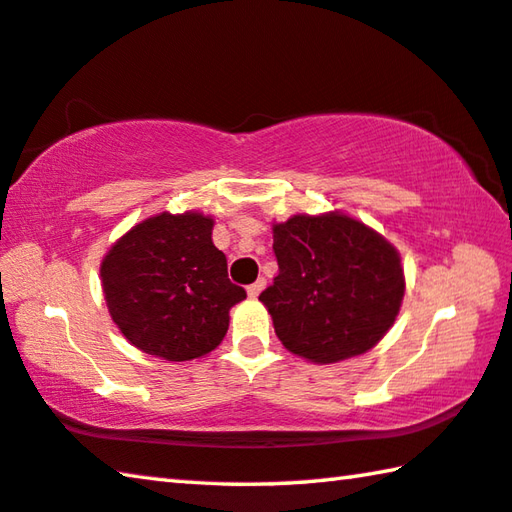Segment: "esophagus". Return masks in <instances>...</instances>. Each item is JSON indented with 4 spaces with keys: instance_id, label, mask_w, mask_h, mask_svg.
<instances>
[{
    "instance_id": "1",
    "label": "esophagus",
    "mask_w": 512,
    "mask_h": 512,
    "mask_svg": "<svg viewBox=\"0 0 512 512\" xmlns=\"http://www.w3.org/2000/svg\"><path fill=\"white\" fill-rule=\"evenodd\" d=\"M264 287H266V280H264V277H259V280H255V282L248 287V296H250V298H257L259 293L264 291Z\"/></svg>"
}]
</instances>
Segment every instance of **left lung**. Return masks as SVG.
<instances>
[{
  "instance_id": "obj_1",
  "label": "left lung",
  "mask_w": 512,
  "mask_h": 512,
  "mask_svg": "<svg viewBox=\"0 0 512 512\" xmlns=\"http://www.w3.org/2000/svg\"><path fill=\"white\" fill-rule=\"evenodd\" d=\"M280 273L262 291L277 339L314 363L357 357L395 323L404 298L397 250L375 230L332 212L273 225Z\"/></svg>"
}]
</instances>
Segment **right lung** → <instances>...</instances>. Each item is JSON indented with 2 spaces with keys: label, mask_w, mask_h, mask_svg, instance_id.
Returning a JSON list of instances; mask_svg holds the SVG:
<instances>
[{
  "label": "right lung",
  "mask_w": 512,
  "mask_h": 512,
  "mask_svg": "<svg viewBox=\"0 0 512 512\" xmlns=\"http://www.w3.org/2000/svg\"><path fill=\"white\" fill-rule=\"evenodd\" d=\"M212 225L198 212H162L137 223L103 257L108 311L135 348L189 361L223 341L228 311L246 291L230 282Z\"/></svg>",
  "instance_id": "obj_1"
}]
</instances>
